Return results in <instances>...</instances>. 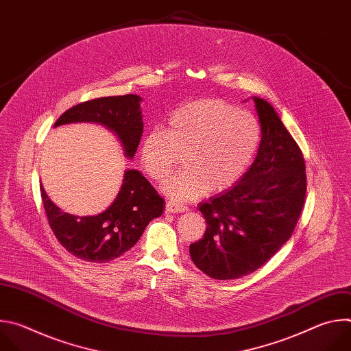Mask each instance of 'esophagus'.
<instances>
[{"label": "esophagus", "mask_w": 351, "mask_h": 351, "mask_svg": "<svg viewBox=\"0 0 351 351\" xmlns=\"http://www.w3.org/2000/svg\"><path fill=\"white\" fill-rule=\"evenodd\" d=\"M165 211L168 214H175V213H184L187 211V207L180 204V203H176V202H172V199H169V202L167 203L165 206Z\"/></svg>", "instance_id": "1"}]
</instances>
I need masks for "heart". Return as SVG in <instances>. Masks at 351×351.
<instances>
[{"label":"heart","instance_id":"1","mask_svg":"<svg viewBox=\"0 0 351 351\" xmlns=\"http://www.w3.org/2000/svg\"><path fill=\"white\" fill-rule=\"evenodd\" d=\"M261 140L257 119L245 111L207 98L171 114L167 132L149 130L140 145V161L153 180L164 179L186 153V169L173 173L161 190L175 202H190L210 190L225 191L252 164Z\"/></svg>","mask_w":351,"mask_h":351}]
</instances>
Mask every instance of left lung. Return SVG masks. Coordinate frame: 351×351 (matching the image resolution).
<instances>
[{"label":"left lung","instance_id":"1","mask_svg":"<svg viewBox=\"0 0 351 351\" xmlns=\"http://www.w3.org/2000/svg\"><path fill=\"white\" fill-rule=\"evenodd\" d=\"M252 98L261 126L257 157L236 184L198 204L207 230L189 247L194 265L219 280L252 274L275 256L306 198L302 149L267 99Z\"/></svg>","mask_w":351,"mask_h":351}]
</instances>
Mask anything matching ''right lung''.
<instances>
[{
  "instance_id": "add662e5",
  "label": "right lung",
  "mask_w": 351,
  "mask_h": 351,
  "mask_svg": "<svg viewBox=\"0 0 351 351\" xmlns=\"http://www.w3.org/2000/svg\"><path fill=\"white\" fill-rule=\"evenodd\" d=\"M141 97L126 94L95 98L69 108L54 128L91 122L111 130L119 140L123 156L133 160L143 134ZM43 206L58 241L75 257L88 263H108L138 241L149 221L164 214V199L136 169H126L112 204L101 214L77 217L64 213L40 184Z\"/></svg>"
}]
</instances>
